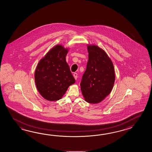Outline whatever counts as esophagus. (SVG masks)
Here are the masks:
<instances>
[{
    "instance_id": "1",
    "label": "esophagus",
    "mask_w": 152,
    "mask_h": 152,
    "mask_svg": "<svg viewBox=\"0 0 152 152\" xmlns=\"http://www.w3.org/2000/svg\"><path fill=\"white\" fill-rule=\"evenodd\" d=\"M73 77H75V80H77V73H75L74 74H73Z\"/></svg>"
}]
</instances>
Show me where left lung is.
Returning a JSON list of instances; mask_svg holds the SVG:
<instances>
[{"label":"left lung","instance_id":"obj_1","mask_svg":"<svg viewBox=\"0 0 152 152\" xmlns=\"http://www.w3.org/2000/svg\"><path fill=\"white\" fill-rule=\"evenodd\" d=\"M88 60L81 81L85 100L98 103L108 96L115 80L113 64L107 53L97 45H88Z\"/></svg>","mask_w":152,"mask_h":152}]
</instances>
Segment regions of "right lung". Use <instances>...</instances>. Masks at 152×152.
<instances>
[{
  "mask_svg": "<svg viewBox=\"0 0 152 152\" xmlns=\"http://www.w3.org/2000/svg\"><path fill=\"white\" fill-rule=\"evenodd\" d=\"M68 50L57 45L49 50L37 66L36 85L39 93L50 101L59 100L75 80L66 61Z\"/></svg>",
  "mask_w": 152,
  "mask_h": 152,
  "instance_id": "add662e5",
  "label": "right lung"
}]
</instances>
